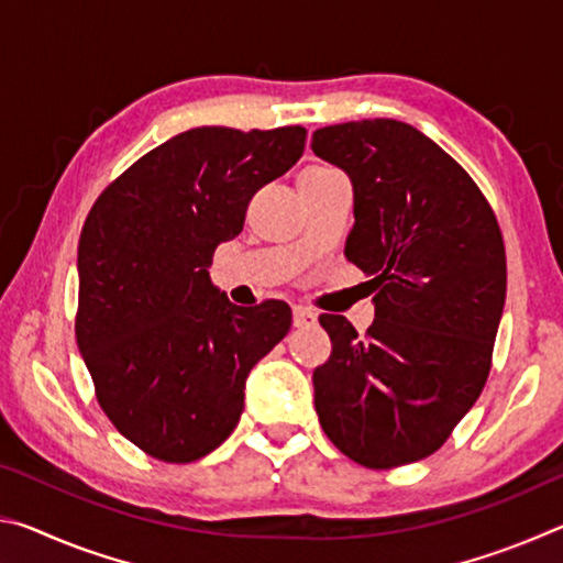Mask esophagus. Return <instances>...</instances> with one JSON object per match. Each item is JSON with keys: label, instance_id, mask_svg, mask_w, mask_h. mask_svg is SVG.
<instances>
[{"label": "esophagus", "instance_id": "1", "mask_svg": "<svg viewBox=\"0 0 563 563\" xmlns=\"http://www.w3.org/2000/svg\"><path fill=\"white\" fill-rule=\"evenodd\" d=\"M316 320H318L316 312L308 310V308H302V305H295V308H292V325L295 328H308Z\"/></svg>", "mask_w": 563, "mask_h": 563}]
</instances>
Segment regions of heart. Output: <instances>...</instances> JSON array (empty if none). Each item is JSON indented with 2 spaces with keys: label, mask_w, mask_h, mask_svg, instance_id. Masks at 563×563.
I'll list each match as a JSON object with an SVG mask.
<instances>
[{
  "label": "heart",
  "mask_w": 563,
  "mask_h": 563,
  "mask_svg": "<svg viewBox=\"0 0 563 563\" xmlns=\"http://www.w3.org/2000/svg\"><path fill=\"white\" fill-rule=\"evenodd\" d=\"M305 170H332V168H328V166H310V168H305ZM302 170V174H305Z\"/></svg>",
  "instance_id": "obj_1"
}]
</instances>
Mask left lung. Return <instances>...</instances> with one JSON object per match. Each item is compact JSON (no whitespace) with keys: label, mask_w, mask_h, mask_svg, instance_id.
Here are the masks:
<instances>
[{"label":"left lung","mask_w":563,"mask_h":563,"mask_svg":"<svg viewBox=\"0 0 563 563\" xmlns=\"http://www.w3.org/2000/svg\"><path fill=\"white\" fill-rule=\"evenodd\" d=\"M310 146L352 180L345 255L375 295L365 335L342 316H320L332 340L312 373L320 424L369 470L424 460L487 383L507 298L497 216L470 174L409 123H335Z\"/></svg>","instance_id":"8db88e82"}]
</instances>
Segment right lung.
<instances>
[{
    "instance_id": "1",
    "label": "right lung",
    "mask_w": 563,
    "mask_h": 563,
    "mask_svg": "<svg viewBox=\"0 0 563 563\" xmlns=\"http://www.w3.org/2000/svg\"><path fill=\"white\" fill-rule=\"evenodd\" d=\"M302 126L178 133L97 198L79 238L76 345L113 427L161 462H196L243 412L255 362L288 335L283 300L233 305L213 251L302 156Z\"/></svg>"
}]
</instances>
